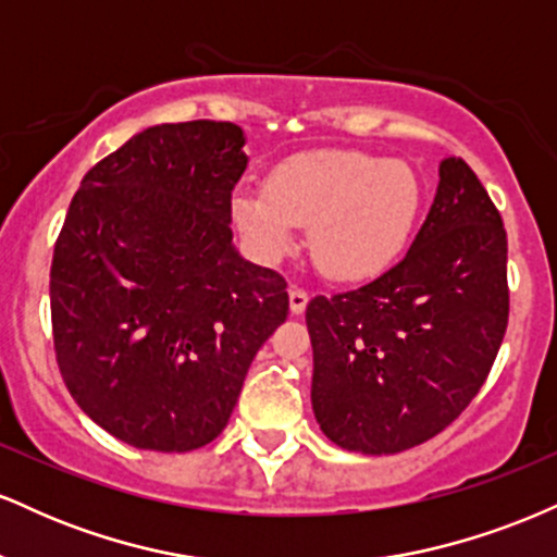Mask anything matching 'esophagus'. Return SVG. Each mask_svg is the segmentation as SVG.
Wrapping results in <instances>:
<instances>
[{
	"instance_id": "obj_1",
	"label": "esophagus",
	"mask_w": 557,
	"mask_h": 557,
	"mask_svg": "<svg viewBox=\"0 0 557 557\" xmlns=\"http://www.w3.org/2000/svg\"><path fill=\"white\" fill-rule=\"evenodd\" d=\"M287 296H290V311H293V314H304L306 304H309V293L300 290V287H290V293H287Z\"/></svg>"
}]
</instances>
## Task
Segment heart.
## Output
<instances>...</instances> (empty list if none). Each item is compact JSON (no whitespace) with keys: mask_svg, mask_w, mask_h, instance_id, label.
<instances>
[{"mask_svg":"<svg viewBox=\"0 0 557 557\" xmlns=\"http://www.w3.org/2000/svg\"><path fill=\"white\" fill-rule=\"evenodd\" d=\"M421 185L400 159L322 149L272 170L267 188L240 185L230 198L235 227L264 259L283 257L298 225L324 274L363 280L406 248L417 225Z\"/></svg>","mask_w":557,"mask_h":557,"instance_id":"heart-1","label":"heart"}]
</instances>
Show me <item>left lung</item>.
I'll use <instances>...</instances> for the list:
<instances>
[{
    "label": "left lung",
    "mask_w": 557,
    "mask_h": 557,
    "mask_svg": "<svg viewBox=\"0 0 557 557\" xmlns=\"http://www.w3.org/2000/svg\"><path fill=\"white\" fill-rule=\"evenodd\" d=\"M508 238L474 170L440 162L437 194L393 270L306 306L311 408L345 450L393 456L461 417L508 327Z\"/></svg>",
    "instance_id": "1"
}]
</instances>
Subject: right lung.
Returning a JSON list of instances; mask_svg holds the SVG:
<instances>
[{"label":"right lung","instance_id":"obj_1","mask_svg":"<svg viewBox=\"0 0 557 557\" xmlns=\"http://www.w3.org/2000/svg\"><path fill=\"white\" fill-rule=\"evenodd\" d=\"M243 146L233 123L146 127L86 172L57 238L62 380L101 430L140 450L212 443L287 319L285 280L233 243Z\"/></svg>","mask_w":557,"mask_h":557}]
</instances>
